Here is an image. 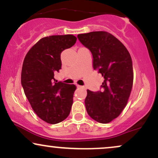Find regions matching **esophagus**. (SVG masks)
Returning a JSON list of instances; mask_svg holds the SVG:
<instances>
[{
  "instance_id": "obj_1",
  "label": "esophagus",
  "mask_w": 158,
  "mask_h": 158,
  "mask_svg": "<svg viewBox=\"0 0 158 158\" xmlns=\"http://www.w3.org/2000/svg\"><path fill=\"white\" fill-rule=\"evenodd\" d=\"M77 88H83V89H85V86H81V85H77Z\"/></svg>"
}]
</instances>
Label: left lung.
<instances>
[{"instance_id": "left-lung-1", "label": "left lung", "mask_w": 158, "mask_h": 158, "mask_svg": "<svg viewBox=\"0 0 158 158\" xmlns=\"http://www.w3.org/2000/svg\"><path fill=\"white\" fill-rule=\"evenodd\" d=\"M77 38L91 52L94 70L104 77L102 90H87V112L97 122L108 123L121 114L131 94L134 79L131 56L123 43L108 32L79 34Z\"/></svg>"}]
</instances>
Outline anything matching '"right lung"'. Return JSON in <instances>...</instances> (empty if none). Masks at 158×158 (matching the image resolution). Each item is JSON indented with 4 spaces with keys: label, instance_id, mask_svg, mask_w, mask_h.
Wrapping results in <instances>:
<instances>
[{
    "label": "right lung",
    "instance_id": "right-lung-1",
    "mask_svg": "<svg viewBox=\"0 0 158 158\" xmlns=\"http://www.w3.org/2000/svg\"><path fill=\"white\" fill-rule=\"evenodd\" d=\"M73 35H50L40 39L23 60L21 85L35 113L42 120L56 124L68 117L77 87L57 81L54 74L61 68V53L75 44Z\"/></svg>",
    "mask_w": 158,
    "mask_h": 158
}]
</instances>
